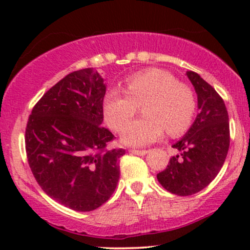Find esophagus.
Listing matches in <instances>:
<instances>
[{"label":"esophagus","mask_w":250,"mask_h":250,"mask_svg":"<svg viewBox=\"0 0 250 250\" xmlns=\"http://www.w3.org/2000/svg\"><path fill=\"white\" fill-rule=\"evenodd\" d=\"M129 151L134 155H140V156H143V155H146L148 153V150H139V149H130Z\"/></svg>","instance_id":"esophagus-1"}]
</instances>
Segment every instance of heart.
<instances>
[{"mask_svg":"<svg viewBox=\"0 0 250 250\" xmlns=\"http://www.w3.org/2000/svg\"><path fill=\"white\" fill-rule=\"evenodd\" d=\"M142 105L146 117L125 128L121 135L125 145L145 147L162 139L166 129L177 136L190 127L196 113L193 90L169 71L151 68L129 76L125 90L113 88L105 94V122L113 130H122Z\"/></svg>","mask_w":250,"mask_h":250,"instance_id":"obj_1","label":"heart"}]
</instances>
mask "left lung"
Listing matches in <instances>:
<instances>
[{
    "instance_id": "left-lung-1",
    "label": "left lung",
    "mask_w": 250,
    "mask_h": 250,
    "mask_svg": "<svg viewBox=\"0 0 250 250\" xmlns=\"http://www.w3.org/2000/svg\"><path fill=\"white\" fill-rule=\"evenodd\" d=\"M197 95L200 113L185 136L174 143L180 151L157 180L170 193L188 196L199 193L222 168L229 149V119L222 97L194 71H187Z\"/></svg>"
}]
</instances>
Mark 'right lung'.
<instances>
[{"instance_id":"obj_1","label":"right lung","mask_w":250,"mask_h":250,"mask_svg":"<svg viewBox=\"0 0 250 250\" xmlns=\"http://www.w3.org/2000/svg\"><path fill=\"white\" fill-rule=\"evenodd\" d=\"M104 80L93 68L68 74L33 108L25 129L28 162L40 187L65 207H101L120 179L123 149H107Z\"/></svg>"}]
</instances>
